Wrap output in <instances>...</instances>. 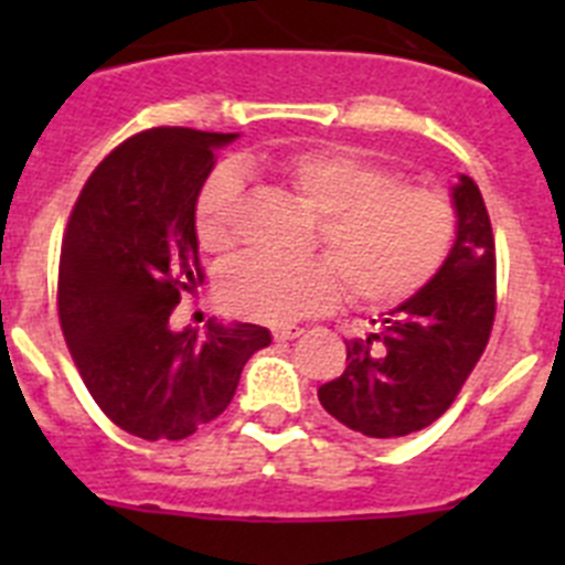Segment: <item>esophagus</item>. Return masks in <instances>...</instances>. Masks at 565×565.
<instances>
[{"label":"esophagus","mask_w":565,"mask_h":565,"mask_svg":"<svg viewBox=\"0 0 565 565\" xmlns=\"http://www.w3.org/2000/svg\"><path fill=\"white\" fill-rule=\"evenodd\" d=\"M302 337V328L297 326H286V328H274V339L277 342H291V339Z\"/></svg>","instance_id":"1"}]
</instances>
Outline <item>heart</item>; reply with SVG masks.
Listing matches in <instances>:
<instances>
[{"mask_svg":"<svg viewBox=\"0 0 565 565\" xmlns=\"http://www.w3.org/2000/svg\"><path fill=\"white\" fill-rule=\"evenodd\" d=\"M291 201L317 214L324 254L282 263L243 257L223 268L217 291L237 317L286 326L322 311L339 286L362 306H396L422 291L447 263L456 212L441 192L396 183L387 169L344 149H299L271 163ZM239 178L221 169L194 209L201 246L223 254L237 243Z\"/></svg>","mask_w":565,"mask_h":565,"instance_id":"heart-1","label":"heart"}]
</instances>
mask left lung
I'll return each mask as SVG.
<instances>
[{
	"label": "left lung",
	"instance_id": "left-lung-1",
	"mask_svg": "<svg viewBox=\"0 0 565 565\" xmlns=\"http://www.w3.org/2000/svg\"><path fill=\"white\" fill-rule=\"evenodd\" d=\"M456 239L436 277L379 319V331L344 339L342 376L319 404L344 427L398 438L436 422L487 348L495 319V239L469 174L450 189Z\"/></svg>",
	"mask_w": 565,
	"mask_h": 565
}]
</instances>
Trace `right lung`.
<instances>
[{"instance_id": "obj_1", "label": "right lung", "mask_w": 565, "mask_h": 565, "mask_svg": "<svg viewBox=\"0 0 565 565\" xmlns=\"http://www.w3.org/2000/svg\"><path fill=\"white\" fill-rule=\"evenodd\" d=\"M237 132L158 127L104 158L70 214L58 263V319L89 396L121 430L181 441L228 407L268 328L209 319L169 326L201 286L198 198L217 149Z\"/></svg>"}]
</instances>
